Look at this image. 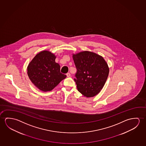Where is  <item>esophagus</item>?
I'll use <instances>...</instances> for the list:
<instances>
[{
	"instance_id": "1",
	"label": "esophagus",
	"mask_w": 146,
	"mask_h": 146,
	"mask_svg": "<svg viewBox=\"0 0 146 146\" xmlns=\"http://www.w3.org/2000/svg\"><path fill=\"white\" fill-rule=\"evenodd\" d=\"M66 76H67V77H70V73H67Z\"/></svg>"
}]
</instances>
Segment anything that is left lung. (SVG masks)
Segmentation results:
<instances>
[{
	"label": "left lung",
	"mask_w": 146,
	"mask_h": 146,
	"mask_svg": "<svg viewBox=\"0 0 146 146\" xmlns=\"http://www.w3.org/2000/svg\"><path fill=\"white\" fill-rule=\"evenodd\" d=\"M77 69L74 79L78 90L86 97H92L100 92L109 74L108 63L102 56L88 51L72 54Z\"/></svg>",
	"instance_id": "8db88e82"
}]
</instances>
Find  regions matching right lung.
<instances>
[{"mask_svg": "<svg viewBox=\"0 0 146 146\" xmlns=\"http://www.w3.org/2000/svg\"><path fill=\"white\" fill-rule=\"evenodd\" d=\"M56 56L44 50L37 54L27 66L28 77L40 90H52L66 76L60 72V66L55 62Z\"/></svg>", "mask_w": 146, "mask_h": 146, "instance_id": "add662e5", "label": "right lung"}]
</instances>
